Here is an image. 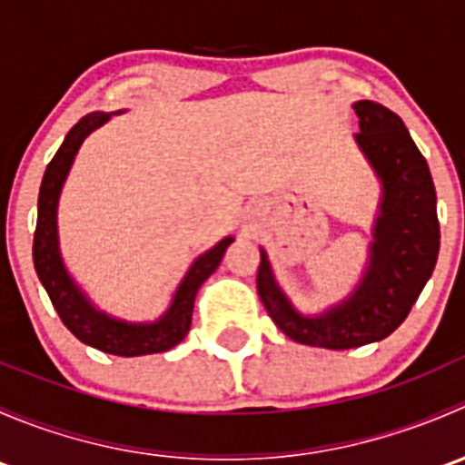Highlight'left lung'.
<instances>
[{
  "instance_id": "8db88e82",
  "label": "left lung",
  "mask_w": 465,
  "mask_h": 465,
  "mask_svg": "<svg viewBox=\"0 0 465 465\" xmlns=\"http://www.w3.org/2000/svg\"><path fill=\"white\" fill-rule=\"evenodd\" d=\"M353 110L360 119L353 139L380 182L362 276L341 302L311 315L281 288L262 247L256 274L272 322L299 344L331 351L358 349L391 335L410 315L439 259L436 191L428 162L389 107L358 101Z\"/></svg>"
}]
</instances>
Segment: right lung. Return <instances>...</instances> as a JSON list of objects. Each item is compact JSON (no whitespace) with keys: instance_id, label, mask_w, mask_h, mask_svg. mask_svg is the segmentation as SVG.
Returning <instances> with one entry per match:
<instances>
[{"instance_id":"right-lung-1","label":"right lung","mask_w":465,"mask_h":465,"mask_svg":"<svg viewBox=\"0 0 465 465\" xmlns=\"http://www.w3.org/2000/svg\"><path fill=\"white\" fill-rule=\"evenodd\" d=\"M114 114H121L114 112ZM112 112H92L83 116L76 125L67 133L63 145L55 157L46 166L42 177L40 198H37V224L33 236V262L40 283L45 285L55 312L60 315L64 326L83 341L110 355L121 358H137V355L163 353L173 346L180 344L186 337L193 320L195 294L203 283L218 270L227 247L233 242V236H224L215 242L211 250L200 254L191 262L184 279L177 285L171 299V306L163 311L154 322H125L110 312L101 311L85 290L76 283L64 265L63 252H60L58 238V203L63 186L67 182L69 171L74 166L78 150L94 130L105 125L112 119Z\"/></svg>"}]
</instances>
